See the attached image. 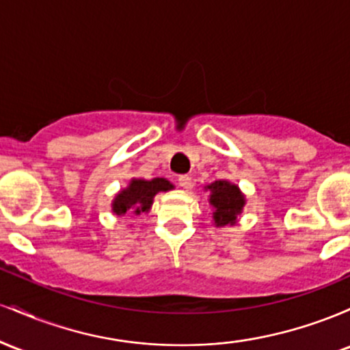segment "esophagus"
<instances>
[{
  "label": "esophagus",
  "instance_id": "esophagus-1",
  "mask_svg": "<svg viewBox=\"0 0 350 350\" xmlns=\"http://www.w3.org/2000/svg\"><path fill=\"white\" fill-rule=\"evenodd\" d=\"M176 182H178V185L182 188H185V190H188V188L191 187V178L188 175H178V178H176Z\"/></svg>",
  "mask_w": 350,
  "mask_h": 350
}]
</instances>
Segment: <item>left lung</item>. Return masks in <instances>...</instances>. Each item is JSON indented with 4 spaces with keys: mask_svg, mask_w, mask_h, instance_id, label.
I'll return each mask as SVG.
<instances>
[{
    "mask_svg": "<svg viewBox=\"0 0 350 350\" xmlns=\"http://www.w3.org/2000/svg\"><path fill=\"white\" fill-rule=\"evenodd\" d=\"M211 191L210 205H213V218L217 226L233 225L237 215L241 213L245 205V196L239 193L237 185H231L226 180H218L206 187Z\"/></svg>",
    "mask_w": 350,
    "mask_h": 350,
    "instance_id": "1",
    "label": "left lung"
}]
</instances>
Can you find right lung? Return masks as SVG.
Segmentation results:
<instances>
[{
    "mask_svg": "<svg viewBox=\"0 0 350 350\" xmlns=\"http://www.w3.org/2000/svg\"><path fill=\"white\" fill-rule=\"evenodd\" d=\"M170 188H174V185L165 178H154L150 182H147V180H132L129 188L120 191L113 200V213L122 217L129 210H132L135 215L148 211L154 196L159 191H167Z\"/></svg>",
    "mask_w": 350,
    "mask_h": 350,
    "instance_id": "add662e5",
    "label": "right lung"
}]
</instances>
